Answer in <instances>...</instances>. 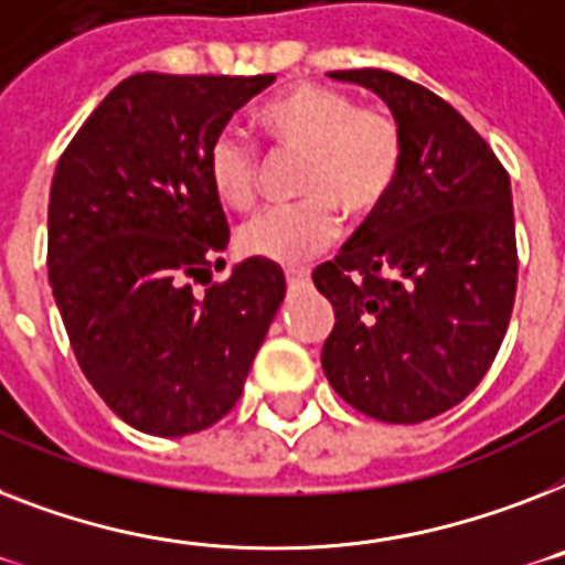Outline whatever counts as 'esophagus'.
I'll use <instances>...</instances> for the list:
<instances>
[{
	"label": "esophagus",
	"instance_id": "1",
	"mask_svg": "<svg viewBox=\"0 0 565 565\" xmlns=\"http://www.w3.org/2000/svg\"><path fill=\"white\" fill-rule=\"evenodd\" d=\"M284 275H287V284H290V287H298V284H307V278H310V269L287 267L284 269Z\"/></svg>",
	"mask_w": 565,
	"mask_h": 565
}]
</instances>
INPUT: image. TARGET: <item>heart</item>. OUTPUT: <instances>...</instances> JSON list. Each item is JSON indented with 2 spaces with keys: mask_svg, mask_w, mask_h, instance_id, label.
<instances>
[{
  "mask_svg": "<svg viewBox=\"0 0 565 565\" xmlns=\"http://www.w3.org/2000/svg\"><path fill=\"white\" fill-rule=\"evenodd\" d=\"M275 150L298 153L290 209H264L237 228L252 258L298 264L324 249L339 232V211L362 223L374 217L401 177L403 139L377 107H356L345 92L296 84L255 113ZM205 179L226 209L243 211L258 194V153L235 130H220L205 150Z\"/></svg>",
  "mask_w": 565,
  "mask_h": 565,
  "instance_id": "b5f03b06",
  "label": "heart"
}]
</instances>
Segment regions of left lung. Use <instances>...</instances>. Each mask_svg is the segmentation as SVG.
Wrapping results in <instances>:
<instances>
[{"instance_id": "obj_1", "label": "left lung", "mask_w": 565, "mask_h": 565, "mask_svg": "<svg viewBox=\"0 0 565 565\" xmlns=\"http://www.w3.org/2000/svg\"><path fill=\"white\" fill-rule=\"evenodd\" d=\"M386 100L403 139L383 209L313 269L333 305L322 369L333 392L386 424H420L488 374L516 296L511 179L435 92L386 68L328 72Z\"/></svg>"}]
</instances>
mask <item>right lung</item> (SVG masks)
Segmentation results:
<instances>
[{
    "mask_svg": "<svg viewBox=\"0 0 565 565\" xmlns=\"http://www.w3.org/2000/svg\"><path fill=\"white\" fill-rule=\"evenodd\" d=\"M275 75L141 72L109 92L57 162L49 281L77 365L121 420L179 438L228 415L284 301V273L228 243L205 150Z\"/></svg>",
    "mask_w": 565,
    "mask_h": 565,
    "instance_id": "right-lung-1",
    "label": "right lung"
}]
</instances>
